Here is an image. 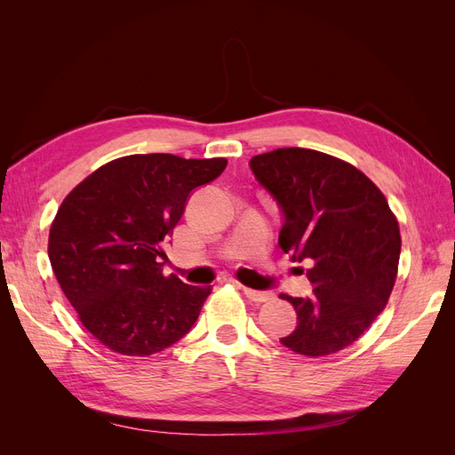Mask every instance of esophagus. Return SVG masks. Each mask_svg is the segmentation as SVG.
I'll return each instance as SVG.
<instances>
[{
	"instance_id": "1",
	"label": "esophagus",
	"mask_w": 455,
	"mask_h": 455,
	"mask_svg": "<svg viewBox=\"0 0 455 455\" xmlns=\"http://www.w3.org/2000/svg\"><path fill=\"white\" fill-rule=\"evenodd\" d=\"M243 292L246 294V298L249 299H252V301H269V299H273V294L271 292H261V291H252V288H246V286H243Z\"/></svg>"
}]
</instances>
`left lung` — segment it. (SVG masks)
Masks as SVG:
<instances>
[{
	"label": "left lung",
	"mask_w": 455,
	"mask_h": 455,
	"mask_svg": "<svg viewBox=\"0 0 455 455\" xmlns=\"http://www.w3.org/2000/svg\"><path fill=\"white\" fill-rule=\"evenodd\" d=\"M251 169L279 203V246L309 259V298H292L298 326L281 338L306 356L332 355L359 339L393 292L401 229L381 189L351 163L306 148L254 156Z\"/></svg>",
	"instance_id": "1"
}]
</instances>
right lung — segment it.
Masks as SVG:
<instances>
[{
  "label": "right lung",
  "mask_w": 455,
  "mask_h": 455,
  "mask_svg": "<svg viewBox=\"0 0 455 455\" xmlns=\"http://www.w3.org/2000/svg\"><path fill=\"white\" fill-rule=\"evenodd\" d=\"M228 159L125 156L102 164L66 196L49 231V259L81 324L119 355L149 356L194 326L212 286L163 275V244L191 189Z\"/></svg>",
  "instance_id": "obj_1"
}]
</instances>
